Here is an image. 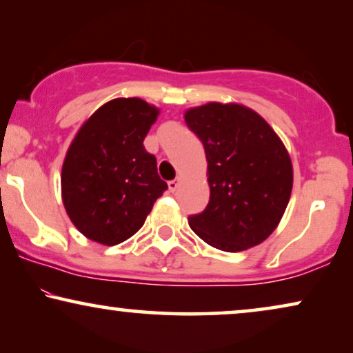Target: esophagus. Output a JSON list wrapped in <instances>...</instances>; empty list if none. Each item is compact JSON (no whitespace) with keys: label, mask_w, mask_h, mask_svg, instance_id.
Here are the masks:
<instances>
[{"label":"esophagus","mask_w":353,"mask_h":353,"mask_svg":"<svg viewBox=\"0 0 353 353\" xmlns=\"http://www.w3.org/2000/svg\"><path fill=\"white\" fill-rule=\"evenodd\" d=\"M180 178H176V180H172L168 181V190H170L172 192H175L178 190V186H180Z\"/></svg>","instance_id":"34e87169"}]
</instances>
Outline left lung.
<instances>
[{
  "mask_svg": "<svg viewBox=\"0 0 353 353\" xmlns=\"http://www.w3.org/2000/svg\"><path fill=\"white\" fill-rule=\"evenodd\" d=\"M186 125L205 149L210 199L190 226L212 248L239 252L276 228L292 191V163L274 130L241 104L188 109Z\"/></svg>",
  "mask_w": 353,
  "mask_h": 353,
  "instance_id": "obj_1",
  "label": "left lung"
}]
</instances>
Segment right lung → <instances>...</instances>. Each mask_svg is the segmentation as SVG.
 <instances>
[{
  "label": "right lung",
  "mask_w": 353,
  "mask_h": 353,
  "mask_svg": "<svg viewBox=\"0 0 353 353\" xmlns=\"http://www.w3.org/2000/svg\"><path fill=\"white\" fill-rule=\"evenodd\" d=\"M157 115L146 101L117 98L75 134L62 165V202L88 239L115 245L132 238L167 190L143 144Z\"/></svg>",
  "instance_id": "right-lung-1"
}]
</instances>
